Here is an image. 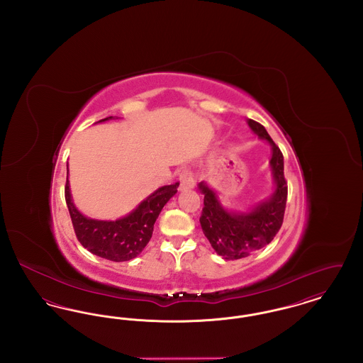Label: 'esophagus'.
Masks as SVG:
<instances>
[{
  "instance_id": "esophagus-1",
  "label": "esophagus",
  "mask_w": 363,
  "mask_h": 363,
  "mask_svg": "<svg viewBox=\"0 0 363 363\" xmlns=\"http://www.w3.org/2000/svg\"><path fill=\"white\" fill-rule=\"evenodd\" d=\"M194 188V177L190 169H184L179 175V190L193 189Z\"/></svg>"
}]
</instances>
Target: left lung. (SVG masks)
I'll return each instance as SVG.
<instances>
[{
  "instance_id": "1",
  "label": "left lung",
  "mask_w": 363,
  "mask_h": 363,
  "mask_svg": "<svg viewBox=\"0 0 363 363\" xmlns=\"http://www.w3.org/2000/svg\"><path fill=\"white\" fill-rule=\"evenodd\" d=\"M247 123L259 138L268 140L272 147L271 167L277 189L269 200L246 213L225 211L213 190L204 182L199 185L204 194V207L200 216L201 228L215 252L225 259L247 257L268 245L283 225L286 211L287 181L284 178L283 154L261 123L253 120Z\"/></svg>"
}]
</instances>
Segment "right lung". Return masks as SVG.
Returning a JSON list of instances; mask_svg holds the SVG:
<instances>
[{
    "label": "right lung",
    "instance_id": "obj_1",
    "mask_svg": "<svg viewBox=\"0 0 363 363\" xmlns=\"http://www.w3.org/2000/svg\"><path fill=\"white\" fill-rule=\"evenodd\" d=\"M108 118L111 117L101 121ZM178 185L177 182L159 188L126 218L116 222H104L88 219L76 209L70 199L67 177L65 200L77 240L86 250L102 259L120 262L138 257L152 237L154 225L162 208L177 193Z\"/></svg>",
    "mask_w": 363,
    "mask_h": 363
}]
</instances>
